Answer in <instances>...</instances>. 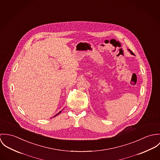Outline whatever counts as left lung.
<instances>
[{
    "label": "left lung",
    "mask_w": 160,
    "mask_h": 160,
    "mask_svg": "<svg viewBox=\"0 0 160 160\" xmlns=\"http://www.w3.org/2000/svg\"><path fill=\"white\" fill-rule=\"evenodd\" d=\"M128 50H129V52H130V53H131L132 54H133V52H132V51H131V50H129V49H128Z\"/></svg>",
    "instance_id": "left-lung-1"
}]
</instances>
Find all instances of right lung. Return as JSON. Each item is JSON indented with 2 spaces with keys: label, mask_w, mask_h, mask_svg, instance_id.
Here are the masks:
<instances>
[{
  "label": "right lung",
  "mask_w": 160,
  "mask_h": 160,
  "mask_svg": "<svg viewBox=\"0 0 160 160\" xmlns=\"http://www.w3.org/2000/svg\"><path fill=\"white\" fill-rule=\"evenodd\" d=\"M61 111H60V112H59V113H57V114H56V115H54V117H56V115H59V113H61Z\"/></svg>",
  "instance_id": "1"
}]
</instances>
